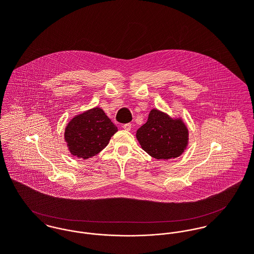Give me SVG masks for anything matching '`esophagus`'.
I'll list each match as a JSON object with an SVG mask.
<instances>
[{
    "label": "esophagus",
    "mask_w": 254,
    "mask_h": 254,
    "mask_svg": "<svg viewBox=\"0 0 254 254\" xmlns=\"http://www.w3.org/2000/svg\"><path fill=\"white\" fill-rule=\"evenodd\" d=\"M122 127H123V129H125L126 131H130L131 128H132V124H131V123H126V124H124Z\"/></svg>",
    "instance_id": "esophagus-1"
}]
</instances>
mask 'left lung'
Returning <instances> with one entry per match:
<instances>
[{
  "label": "left lung",
  "instance_id": "8db88e82",
  "mask_svg": "<svg viewBox=\"0 0 254 254\" xmlns=\"http://www.w3.org/2000/svg\"><path fill=\"white\" fill-rule=\"evenodd\" d=\"M136 136L142 148L155 159L179 156L188 143V129L181 120H173L156 109L149 112Z\"/></svg>",
  "mask_w": 254,
  "mask_h": 254
}]
</instances>
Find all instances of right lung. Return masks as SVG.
Listing matches in <instances>:
<instances>
[{
    "instance_id": "right-lung-1",
    "label": "right lung",
    "mask_w": 254,
    "mask_h": 254,
    "mask_svg": "<svg viewBox=\"0 0 254 254\" xmlns=\"http://www.w3.org/2000/svg\"><path fill=\"white\" fill-rule=\"evenodd\" d=\"M117 132L103 109H90L68 123L64 138L73 155L84 159L98 154L109 144L110 138Z\"/></svg>"
}]
</instances>
